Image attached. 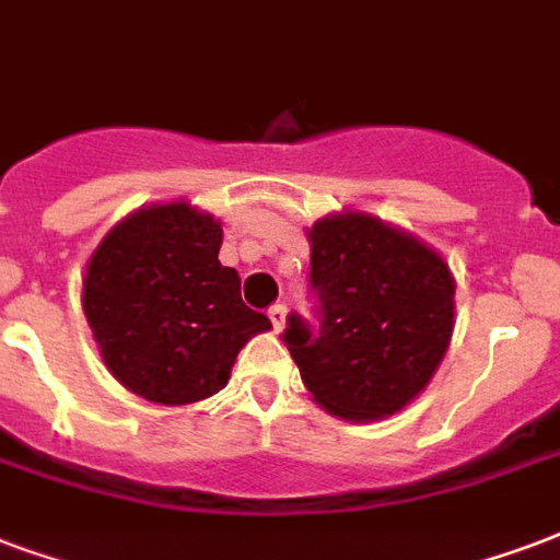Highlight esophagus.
Listing matches in <instances>:
<instances>
[{
  "label": "esophagus",
  "instance_id": "esophagus-1",
  "mask_svg": "<svg viewBox=\"0 0 560 560\" xmlns=\"http://www.w3.org/2000/svg\"><path fill=\"white\" fill-rule=\"evenodd\" d=\"M285 315H289V310H285V304H275L271 310H268V318H271V325H275V330L280 334L285 327Z\"/></svg>",
  "mask_w": 560,
  "mask_h": 560
}]
</instances>
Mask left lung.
Here are the masks:
<instances>
[{
    "instance_id": "1",
    "label": "left lung",
    "mask_w": 560,
    "mask_h": 560,
    "mask_svg": "<svg viewBox=\"0 0 560 560\" xmlns=\"http://www.w3.org/2000/svg\"><path fill=\"white\" fill-rule=\"evenodd\" d=\"M322 327L292 315L283 342L318 407L345 422L405 410L443 363L455 277L422 238L357 209L306 230Z\"/></svg>"
}]
</instances>
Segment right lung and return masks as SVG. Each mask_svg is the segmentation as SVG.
I'll return each mask as SVG.
<instances>
[{
  "label": "right lung",
  "instance_id": "add662e5",
  "mask_svg": "<svg viewBox=\"0 0 560 560\" xmlns=\"http://www.w3.org/2000/svg\"><path fill=\"white\" fill-rule=\"evenodd\" d=\"M224 230L188 200L141 206L96 245L82 310L105 369L144 401L195 405L224 389L238 351L271 330L218 259Z\"/></svg>",
  "mask_w": 560,
  "mask_h": 560
}]
</instances>
